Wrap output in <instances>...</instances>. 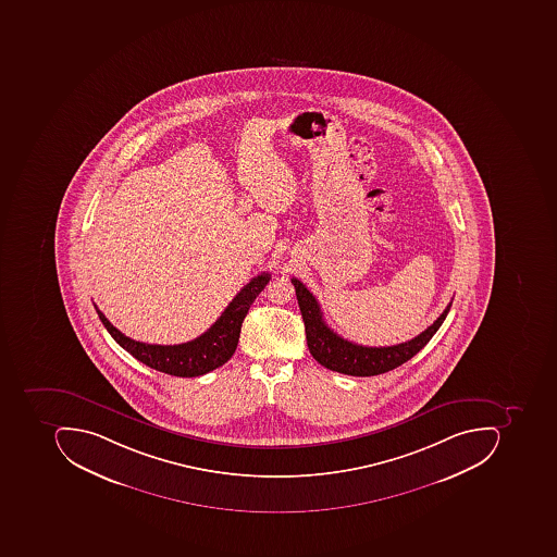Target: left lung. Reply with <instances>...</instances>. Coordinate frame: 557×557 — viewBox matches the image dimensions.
Instances as JSON below:
<instances>
[{
  "instance_id": "obj_1",
  "label": "left lung",
  "mask_w": 557,
  "mask_h": 557,
  "mask_svg": "<svg viewBox=\"0 0 557 557\" xmlns=\"http://www.w3.org/2000/svg\"><path fill=\"white\" fill-rule=\"evenodd\" d=\"M292 283L295 284L296 298L305 321L309 352L318 363L323 364L327 370L338 371L343 375L375 376L400 367L432 339L447 318L451 306V301L448 302L444 313L433 321L432 326L426 327L410 342L376 348V346L357 345L336 335L324 321L320 302L317 301L313 293H309L308 287L296 277H293Z\"/></svg>"
}]
</instances>
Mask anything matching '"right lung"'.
Segmentation results:
<instances>
[{"label":"right lung","mask_w":557,"mask_h":557,"mask_svg":"<svg viewBox=\"0 0 557 557\" xmlns=\"http://www.w3.org/2000/svg\"><path fill=\"white\" fill-rule=\"evenodd\" d=\"M270 280V273L252 277L206 333L197 336L193 342L181 343V345H149V343L135 342L116 330L107 320L106 314L97 306H94L110 336L125 351L131 352L132 357L153 370L168 373V375L193 379V376L206 375L209 371L222 367L233 357L237 342H239L244 318Z\"/></svg>","instance_id":"1"}]
</instances>
